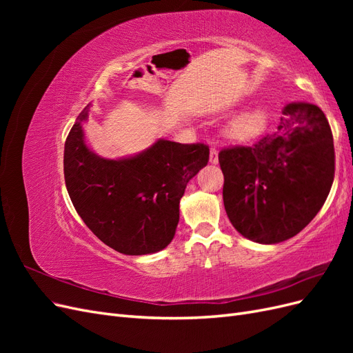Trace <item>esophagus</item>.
Here are the masks:
<instances>
[{
	"mask_svg": "<svg viewBox=\"0 0 353 353\" xmlns=\"http://www.w3.org/2000/svg\"><path fill=\"white\" fill-rule=\"evenodd\" d=\"M209 162H210L212 165H216V163L219 162V159H218V148H216V147H212V148H210Z\"/></svg>",
	"mask_w": 353,
	"mask_h": 353,
	"instance_id": "esophagus-1",
	"label": "esophagus"
}]
</instances>
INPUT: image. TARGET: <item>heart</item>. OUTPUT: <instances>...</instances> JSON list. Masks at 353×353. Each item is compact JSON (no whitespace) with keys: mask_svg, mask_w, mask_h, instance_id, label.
<instances>
[{"mask_svg":"<svg viewBox=\"0 0 353 353\" xmlns=\"http://www.w3.org/2000/svg\"><path fill=\"white\" fill-rule=\"evenodd\" d=\"M266 125H268V112L263 108H254L232 117L227 126V135L236 141H249L261 135Z\"/></svg>","mask_w":353,"mask_h":353,"instance_id":"heart-1","label":"heart"}]
</instances>
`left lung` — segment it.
Wrapping results in <instances>:
<instances>
[{"mask_svg":"<svg viewBox=\"0 0 353 353\" xmlns=\"http://www.w3.org/2000/svg\"><path fill=\"white\" fill-rule=\"evenodd\" d=\"M272 134L223 148V206L243 237L276 244L294 237L323 208L334 179L333 134L324 112L290 103Z\"/></svg>","mask_w":353,"mask_h":353,"instance_id":"obj_1","label":"left lung"}]
</instances>
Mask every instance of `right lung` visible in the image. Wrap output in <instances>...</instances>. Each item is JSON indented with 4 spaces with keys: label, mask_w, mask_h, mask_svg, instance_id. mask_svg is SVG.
<instances>
[{
    "label": "right lung",
    "mask_w": 353,
    "mask_h": 353,
    "mask_svg": "<svg viewBox=\"0 0 353 353\" xmlns=\"http://www.w3.org/2000/svg\"><path fill=\"white\" fill-rule=\"evenodd\" d=\"M78 116L65 143V181L78 215L116 252L131 256L163 250L179 221V200L188 181L209 162L206 144L160 138L135 156L104 159L85 143Z\"/></svg>",
    "instance_id": "1"
}]
</instances>
